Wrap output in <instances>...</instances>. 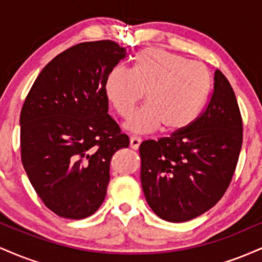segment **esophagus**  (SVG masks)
Segmentation results:
<instances>
[{"label": "esophagus", "mask_w": 262, "mask_h": 262, "mask_svg": "<svg viewBox=\"0 0 262 262\" xmlns=\"http://www.w3.org/2000/svg\"><path fill=\"white\" fill-rule=\"evenodd\" d=\"M140 143H141V139L138 137H132L130 138V141H129V146H130L133 150H138L140 146Z\"/></svg>", "instance_id": "1"}]
</instances>
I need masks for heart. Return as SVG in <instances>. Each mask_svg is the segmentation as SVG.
Wrapping results in <instances>:
<instances>
[{
  "label": "heart",
  "instance_id": "b5f03b06",
  "mask_svg": "<svg viewBox=\"0 0 262 262\" xmlns=\"http://www.w3.org/2000/svg\"><path fill=\"white\" fill-rule=\"evenodd\" d=\"M209 90L206 66L156 48L143 50L132 70L113 68L104 83L107 101L123 118L146 93V106L124 123V128L134 134L161 128L169 134L186 130L200 116Z\"/></svg>",
  "mask_w": 262,
  "mask_h": 262
}]
</instances>
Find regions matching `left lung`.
Here are the masks:
<instances>
[{
  "label": "left lung",
  "instance_id": "left-lung-1",
  "mask_svg": "<svg viewBox=\"0 0 262 262\" xmlns=\"http://www.w3.org/2000/svg\"><path fill=\"white\" fill-rule=\"evenodd\" d=\"M242 144L235 93L217 70L208 104L191 127L141 143V187L152 212L182 223L215 206L231 181Z\"/></svg>",
  "mask_w": 262,
  "mask_h": 262
}]
</instances>
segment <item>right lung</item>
Returning <instances> with one entry per match:
<instances>
[{"instance_id":"right-lung-1","label":"right lung","mask_w":262,"mask_h":262,"mask_svg":"<svg viewBox=\"0 0 262 262\" xmlns=\"http://www.w3.org/2000/svg\"><path fill=\"white\" fill-rule=\"evenodd\" d=\"M112 40L87 41L55 56L20 112V152L29 181L59 217L82 219L103 203L111 159L128 135L108 114L104 83L124 59Z\"/></svg>"}]
</instances>
